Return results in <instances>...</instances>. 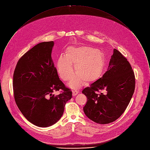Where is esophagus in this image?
<instances>
[{"label": "esophagus", "mask_w": 150, "mask_h": 150, "mask_svg": "<svg viewBox=\"0 0 150 150\" xmlns=\"http://www.w3.org/2000/svg\"><path fill=\"white\" fill-rule=\"evenodd\" d=\"M78 93H79V91H76V90H73V91H72V95H73V96H76V95H77L78 94Z\"/></svg>", "instance_id": "1"}]
</instances>
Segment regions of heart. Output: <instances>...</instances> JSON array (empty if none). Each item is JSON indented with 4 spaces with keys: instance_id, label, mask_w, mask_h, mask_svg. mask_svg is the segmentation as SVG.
<instances>
[{
    "instance_id": "b5f03b06",
    "label": "heart",
    "mask_w": 150,
    "mask_h": 150,
    "mask_svg": "<svg viewBox=\"0 0 150 150\" xmlns=\"http://www.w3.org/2000/svg\"><path fill=\"white\" fill-rule=\"evenodd\" d=\"M105 57L98 50L87 46L70 47L66 55H61L57 62V70L64 81L71 77L73 66L76 73L68 84L69 87L76 89L86 83L96 81L103 73L105 67Z\"/></svg>"
}]
</instances>
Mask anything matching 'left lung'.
Instances as JSON below:
<instances>
[{
    "instance_id": "1",
    "label": "left lung",
    "mask_w": 150,
    "mask_h": 150,
    "mask_svg": "<svg viewBox=\"0 0 150 150\" xmlns=\"http://www.w3.org/2000/svg\"><path fill=\"white\" fill-rule=\"evenodd\" d=\"M134 88L135 77L130 64L120 51L114 49L107 71L82 91L87 98L84 112L96 123L114 122L126 110Z\"/></svg>"
}]
</instances>
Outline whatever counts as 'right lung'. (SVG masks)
<instances>
[{
    "instance_id": "1",
    "label": "right lung",
    "mask_w": 150,
    "mask_h": 150,
    "mask_svg": "<svg viewBox=\"0 0 150 150\" xmlns=\"http://www.w3.org/2000/svg\"><path fill=\"white\" fill-rule=\"evenodd\" d=\"M53 41L39 43L18 61L13 75L16 103L23 116L39 127L55 124L72 92L60 80L51 58ZM59 89L58 96L53 93Z\"/></svg>"
}]
</instances>
